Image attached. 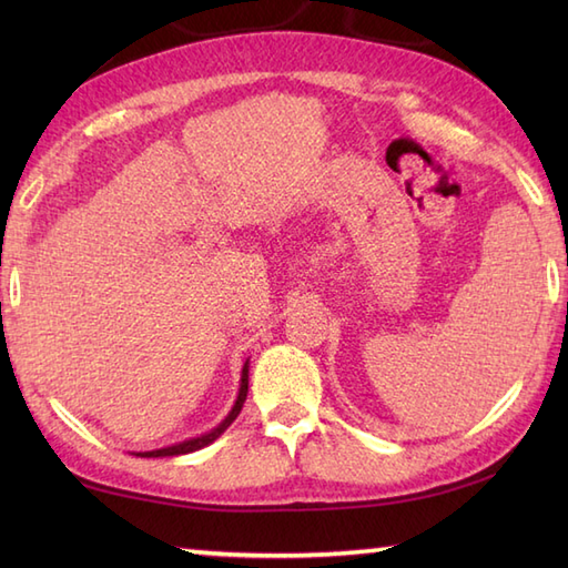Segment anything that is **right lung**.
Returning <instances> with one entry per match:
<instances>
[{
	"label": "right lung",
	"instance_id": "right-lung-1",
	"mask_svg": "<svg viewBox=\"0 0 568 568\" xmlns=\"http://www.w3.org/2000/svg\"><path fill=\"white\" fill-rule=\"evenodd\" d=\"M246 393H248V358H246V364H244V368H241V388H239V395H236V403H234V407H232V413H229L220 425H216L212 432H207V434H200V437H192V439H185V442H180V444H173V446H163V449H153V452H139L136 456H178V454H190V452H197V449H202V446H207V444H212L214 439H220L222 434H224V429L232 425V422L239 417V413H241V407H244V403H246Z\"/></svg>",
	"mask_w": 568,
	"mask_h": 568
}]
</instances>
